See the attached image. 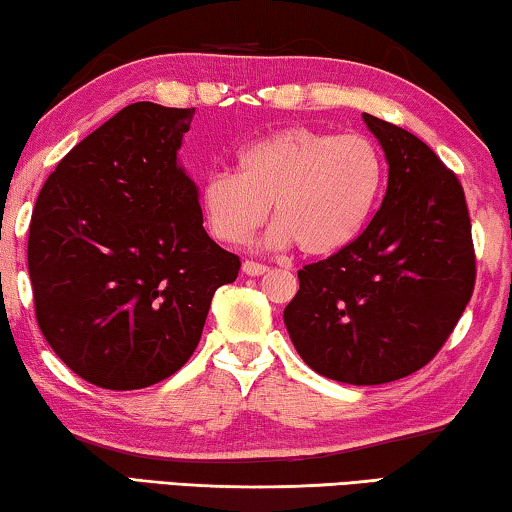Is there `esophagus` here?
I'll return each instance as SVG.
<instances>
[{"label":"esophagus","instance_id":"esophagus-1","mask_svg":"<svg viewBox=\"0 0 512 512\" xmlns=\"http://www.w3.org/2000/svg\"><path fill=\"white\" fill-rule=\"evenodd\" d=\"M242 272L249 274V276H263L270 272V267L263 265V263H256V261H245L242 263Z\"/></svg>","mask_w":512,"mask_h":512}]
</instances>
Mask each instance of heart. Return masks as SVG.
Wrapping results in <instances>:
<instances>
[{"mask_svg":"<svg viewBox=\"0 0 512 512\" xmlns=\"http://www.w3.org/2000/svg\"><path fill=\"white\" fill-rule=\"evenodd\" d=\"M383 177L381 149L367 136L292 127L242 149L238 172L208 174L201 208L217 240L242 245L272 206L270 245L331 256L363 233Z\"/></svg>","mask_w":512,"mask_h":512,"instance_id":"1","label":"heart"}]
</instances>
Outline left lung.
<instances>
[{
  "label": "left lung",
  "mask_w": 512,
  "mask_h": 512,
  "mask_svg": "<svg viewBox=\"0 0 512 512\" xmlns=\"http://www.w3.org/2000/svg\"><path fill=\"white\" fill-rule=\"evenodd\" d=\"M363 120L388 161L381 208L349 247L301 267L283 320L317 374L379 385L442 349L472 299L476 256L456 174L410 131Z\"/></svg>",
  "instance_id": "8db88e82"
}]
</instances>
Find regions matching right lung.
Returning a JSON list of instances; mask_svg holds the SVG:
<instances>
[{
    "label": "right lung",
    "mask_w": 512,
    "mask_h": 512,
    "mask_svg": "<svg viewBox=\"0 0 512 512\" xmlns=\"http://www.w3.org/2000/svg\"><path fill=\"white\" fill-rule=\"evenodd\" d=\"M195 108L138 102L72 147L29 226L36 320L83 381L140 390L197 349L215 290L240 258L204 231L197 186L177 165Z\"/></svg>",
    "instance_id": "obj_1"
}]
</instances>
